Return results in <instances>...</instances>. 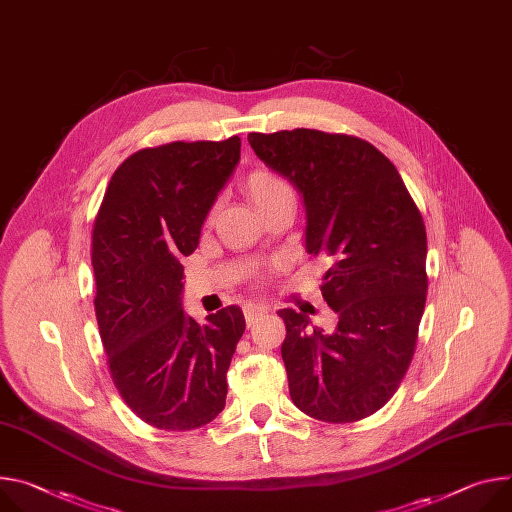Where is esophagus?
Wrapping results in <instances>:
<instances>
[{
    "label": "esophagus",
    "instance_id": "34e87169",
    "mask_svg": "<svg viewBox=\"0 0 512 512\" xmlns=\"http://www.w3.org/2000/svg\"><path fill=\"white\" fill-rule=\"evenodd\" d=\"M243 312H245L247 324H253L259 316H263V314L267 312V306H263V304H247V306L243 308Z\"/></svg>",
    "mask_w": 512,
    "mask_h": 512
}]
</instances>
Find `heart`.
Segmentation results:
<instances>
[{
    "label": "heart",
    "instance_id": "heart-1",
    "mask_svg": "<svg viewBox=\"0 0 512 512\" xmlns=\"http://www.w3.org/2000/svg\"><path fill=\"white\" fill-rule=\"evenodd\" d=\"M245 188H247L249 198L257 204L259 210L267 208L269 204L277 202L284 196H292V188L288 185V181L282 179L277 173L267 171V169L253 171L247 177Z\"/></svg>",
    "mask_w": 512,
    "mask_h": 512
}]
</instances>
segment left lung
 Instances as JSON below:
<instances>
[{
  "mask_svg": "<svg viewBox=\"0 0 512 512\" xmlns=\"http://www.w3.org/2000/svg\"><path fill=\"white\" fill-rule=\"evenodd\" d=\"M249 145L306 206V251L327 255L322 298L333 331L284 308L282 357L292 402L316 421L380 410L412 361L427 300V232L406 185L374 145L310 128L251 132Z\"/></svg>",
  "mask_w": 512,
  "mask_h": 512,
  "instance_id": "8db88e82",
  "label": "left lung"
}]
</instances>
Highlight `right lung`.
<instances>
[{
  "mask_svg": "<svg viewBox=\"0 0 512 512\" xmlns=\"http://www.w3.org/2000/svg\"><path fill=\"white\" fill-rule=\"evenodd\" d=\"M241 159V138L169 143L112 175L91 235L96 316L110 376L128 408L165 431L208 425L226 404V371L245 333L239 306L198 324L181 308V259Z\"/></svg>",
  "mask_w": 512,
  "mask_h": 512,
  "instance_id": "right-lung-1",
  "label": "right lung"
}]
</instances>
